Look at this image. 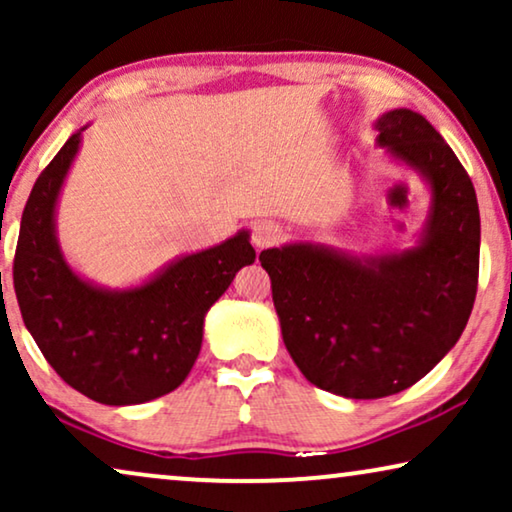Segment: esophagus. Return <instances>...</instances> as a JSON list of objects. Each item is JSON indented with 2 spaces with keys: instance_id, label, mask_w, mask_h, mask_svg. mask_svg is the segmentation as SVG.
Instances as JSON below:
<instances>
[{
  "instance_id": "34e87169",
  "label": "esophagus",
  "mask_w": 512,
  "mask_h": 512,
  "mask_svg": "<svg viewBox=\"0 0 512 512\" xmlns=\"http://www.w3.org/2000/svg\"><path fill=\"white\" fill-rule=\"evenodd\" d=\"M279 240H282V228L272 221L258 223V226H254V230H251V242H254L256 249L275 247Z\"/></svg>"
}]
</instances>
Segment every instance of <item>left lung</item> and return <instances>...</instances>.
<instances>
[{
  "instance_id": "8db88e82",
  "label": "left lung",
  "mask_w": 512,
  "mask_h": 512,
  "mask_svg": "<svg viewBox=\"0 0 512 512\" xmlns=\"http://www.w3.org/2000/svg\"><path fill=\"white\" fill-rule=\"evenodd\" d=\"M375 128L377 144L429 179L422 244L366 261L312 244L258 256L291 359L345 398L391 396L422 380L457 345L478 293L480 212L464 165L415 111H389Z\"/></svg>"
}]
</instances>
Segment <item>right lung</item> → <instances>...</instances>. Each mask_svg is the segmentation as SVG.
Returning <instances> with one entry per match:
<instances>
[{
    "label": "right lung",
    "instance_id": "right-lung-1",
    "mask_svg": "<svg viewBox=\"0 0 512 512\" xmlns=\"http://www.w3.org/2000/svg\"><path fill=\"white\" fill-rule=\"evenodd\" d=\"M81 132L65 142L27 198L13 258V289L27 331L69 387L104 405L170 394L191 373L205 314L254 263L247 233L184 256L149 284L102 291L76 277L55 240L53 214Z\"/></svg>",
    "mask_w": 512,
    "mask_h": 512
}]
</instances>
